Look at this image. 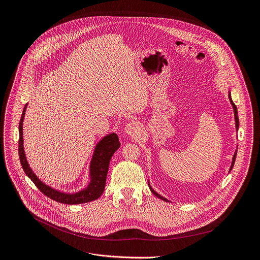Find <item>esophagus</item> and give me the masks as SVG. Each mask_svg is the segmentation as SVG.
<instances>
[{"instance_id": "esophagus-1", "label": "esophagus", "mask_w": 260, "mask_h": 260, "mask_svg": "<svg viewBox=\"0 0 260 260\" xmlns=\"http://www.w3.org/2000/svg\"><path fill=\"white\" fill-rule=\"evenodd\" d=\"M140 125L137 122H131L125 126V134L131 137H137L140 134Z\"/></svg>"}]
</instances>
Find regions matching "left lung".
Listing matches in <instances>:
<instances>
[{"label": "left lung", "mask_w": 260, "mask_h": 260, "mask_svg": "<svg viewBox=\"0 0 260 260\" xmlns=\"http://www.w3.org/2000/svg\"><path fill=\"white\" fill-rule=\"evenodd\" d=\"M228 98H229V101H230V104L232 105V108H233V112H234V120H235V128H237V131L239 129V125H240V121H239V116H238V109H237V106L234 105V103L232 102V100H231V95H230V92H229V94H228ZM237 152L238 151H235L234 152V154H233V157H232V162H231V166H230V169H229V172L232 170V168H233V165H234V161H235V157H237ZM148 185H149V188H150V191L157 197V198H159V199H161V200H164V201H166V202H169V200L168 199H166V198H164L162 196H160L159 194H157L153 188L151 187V185H150V183L148 182Z\"/></svg>", "instance_id": "8db88e82"}]
</instances>
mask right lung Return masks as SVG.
<instances>
[{"label": "right lung", "mask_w": 260, "mask_h": 260, "mask_svg": "<svg viewBox=\"0 0 260 260\" xmlns=\"http://www.w3.org/2000/svg\"><path fill=\"white\" fill-rule=\"evenodd\" d=\"M27 109V105L23 108L18 132H19V140H18V154L21 167L25 171L26 175L34 182V184L39 188V190L49 198L64 204H81L87 203L93 200H96L102 196L105 191L107 174L109 170V164L111 157L115 153V151L120 147V142L118 136L115 133L105 136L94 148V152L90 161V182L88 186L84 190L75 193L69 194L56 190V188L51 187L50 185L42 182L36 174L32 171L27 160L25 150H23V138H22V123L23 118H25V112Z\"/></svg>", "instance_id": "obj_1"}]
</instances>
